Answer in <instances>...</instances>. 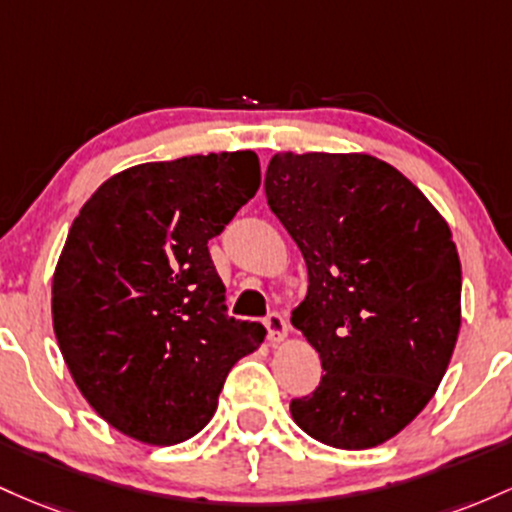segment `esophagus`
Returning a JSON list of instances; mask_svg holds the SVG:
<instances>
[{
    "label": "esophagus",
    "instance_id": "obj_1",
    "mask_svg": "<svg viewBox=\"0 0 512 512\" xmlns=\"http://www.w3.org/2000/svg\"><path fill=\"white\" fill-rule=\"evenodd\" d=\"M266 329H268V341H271L273 346H278V343L287 341V333H290V326H287V319H285L280 312L268 314Z\"/></svg>",
    "mask_w": 512,
    "mask_h": 512
}]
</instances>
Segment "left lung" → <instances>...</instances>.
<instances>
[{"label":"left lung","instance_id":"1","mask_svg":"<svg viewBox=\"0 0 512 512\" xmlns=\"http://www.w3.org/2000/svg\"><path fill=\"white\" fill-rule=\"evenodd\" d=\"M268 205L307 263L292 326L319 353V387L290 404L338 450L392 440L445 377L462 326V266L445 217L370 154H273Z\"/></svg>","mask_w":512,"mask_h":512}]
</instances>
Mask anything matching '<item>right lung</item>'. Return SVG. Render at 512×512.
<instances>
[{"label":"right lung","mask_w":512,"mask_h":512,"mask_svg":"<svg viewBox=\"0 0 512 512\" xmlns=\"http://www.w3.org/2000/svg\"><path fill=\"white\" fill-rule=\"evenodd\" d=\"M261 186L256 152L130 166L82 205L53 273L67 370L108 426L145 445L200 433L266 329L227 314L208 241Z\"/></svg>","instance_id":"obj_1"}]
</instances>
